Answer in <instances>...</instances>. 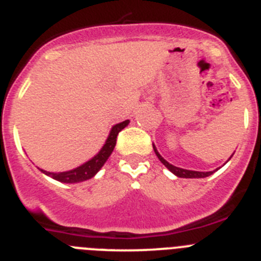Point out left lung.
<instances>
[{
    "mask_svg": "<svg viewBox=\"0 0 261 261\" xmlns=\"http://www.w3.org/2000/svg\"><path fill=\"white\" fill-rule=\"evenodd\" d=\"M153 149H154V153H156V156L159 157L160 161H161V163H163L164 165H165L166 168H168L169 170L173 173V174H175L177 177H179V178H205V177H208V175H211L215 173V170L213 171H195V170H186V169L177 168V166L169 164L168 161H166V160L164 159V157L161 156L159 152H157L154 144H153Z\"/></svg>",
    "mask_w": 261,
    "mask_h": 261,
    "instance_id": "1",
    "label": "left lung"
}]
</instances>
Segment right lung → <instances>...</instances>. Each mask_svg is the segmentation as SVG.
<instances>
[{"label": "right lung", "mask_w": 261, "mask_h": 261, "mask_svg": "<svg viewBox=\"0 0 261 261\" xmlns=\"http://www.w3.org/2000/svg\"><path fill=\"white\" fill-rule=\"evenodd\" d=\"M128 122L130 121L127 119V121H123L121 122V123H117L116 126H113L109 136H108L107 142H105L104 147L100 149V152H98L95 157H92L90 161L84 163L83 165L72 169V170L62 171V173H50V171H45L43 170V169H40V170L43 171L44 174L53 178V179L60 180V182L63 183H78L90 179V178H92L93 175L102 168V165L107 163V160L109 159V156L112 154V152H113L114 147H116L117 135L119 134V131L123 130V128L128 125Z\"/></svg>", "instance_id": "right-lung-1"}]
</instances>
